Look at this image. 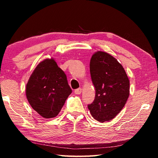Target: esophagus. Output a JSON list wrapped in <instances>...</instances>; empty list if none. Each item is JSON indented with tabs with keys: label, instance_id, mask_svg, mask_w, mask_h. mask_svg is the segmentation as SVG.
Here are the masks:
<instances>
[{
	"label": "esophagus",
	"instance_id": "obj_1",
	"mask_svg": "<svg viewBox=\"0 0 158 158\" xmlns=\"http://www.w3.org/2000/svg\"><path fill=\"white\" fill-rule=\"evenodd\" d=\"M81 90H82V89H81V88H79V89H77L74 90V93L77 95H80L81 93Z\"/></svg>",
	"mask_w": 158,
	"mask_h": 158
}]
</instances>
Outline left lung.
<instances>
[{"mask_svg": "<svg viewBox=\"0 0 158 158\" xmlns=\"http://www.w3.org/2000/svg\"><path fill=\"white\" fill-rule=\"evenodd\" d=\"M90 73L95 98L88 108L98 121H111L122 110L129 97V79L121 64L104 52L92 56Z\"/></svg>", "mask_w": 158, "mask_h": 158, "instance_id": "1", "label": "left lung"}]
</instances>
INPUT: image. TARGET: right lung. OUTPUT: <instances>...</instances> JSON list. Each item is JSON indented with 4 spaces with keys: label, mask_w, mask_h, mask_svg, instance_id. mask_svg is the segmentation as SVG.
<instances>
[{
    "label": "right lung",
    "mask_w": 158,
    "mask_h": 158,
    "mask_svg": "<svg viewBox=\"0 0 158 158\" xmlns=\"http://www.w3.org/2000/svg\"><path fill=\"white\" fill-rule=\"evenodd\" d=\"M71 93L66 74L53 58L37 65L26 89L32 108L45 118L56 116Z\"/></svg>",
    "instance_id": "obj_1"
}]
</instances>
